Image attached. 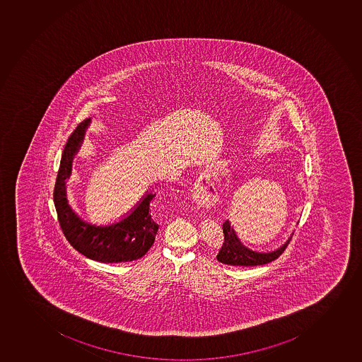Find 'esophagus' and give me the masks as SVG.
<instances>
[{
  "label": "esophagus",
  "instance_id": "esophagus-1",
  "mask_svg": "<svg viewBox=\"0 0 362 362\" xmlns=\"http://www.w3.org/2000/svg\"><path fill=\"white\" fill-rule=\"evenodd\" d=\"M192 197L199 206H206V208L214 206L218 201V190L208 173L203 172L199 175V178L196 179L194 190H192Z\"/></svg>",
  "mask_w": 362,
  "mask_h": 362
}]
</instances>
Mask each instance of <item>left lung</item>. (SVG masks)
Returning a JSON list of instances; mask_svg holds the SVG:
<instances>
[{
	"label": "left lung",
	"instance_id": "left-lung-1",
	"mask_svg": "<svg viewBox=\"0 0 362 362\" xmlns=\"http://www.w3.org/2000/svg\"><path fill=\"white\" fill-rule=\"evenodd\" d=\"M222 228H223V234H225V240H223V244H222V247L218 251L216 258L223 264L238 265V267H256V265L267 264V263L275 261L286 250L289 241L292 239L293 234H294L292 233L289 239L279 249L270 251V252H258V251H253V250L246 247L241 243L240 239L234 232L233 227H230V222L228 220L223 222Z\"/></svg>",
	"mask_w": 362,
	"mask_h": 362
}]
</instances>
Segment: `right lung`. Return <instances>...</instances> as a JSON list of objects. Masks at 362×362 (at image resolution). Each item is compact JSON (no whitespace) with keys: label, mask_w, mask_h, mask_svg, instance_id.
I'll return each mask as SVG.
<instances>
[{"label":"right lung","mask_w":362,"mask_h":362,"mask_svg":"<svg viewBox=\"0 0 362 362\" xmlns=\"http://www.w3.org/2000/svg\"><path fill=\"white\" fill-rule=\"evenodd\" d=\"M90 119L76 127L66 141L54 189V208L63 234L76 251L101 263L136 261L156 240L159 225L152 218L151 203L156 194L149 192L121 221L107 226L92 225L78 216L66 199V180L71 173L74 156L81 147Z\"/></svg>","instance_id":"right-lung-1"}]
</instances>
